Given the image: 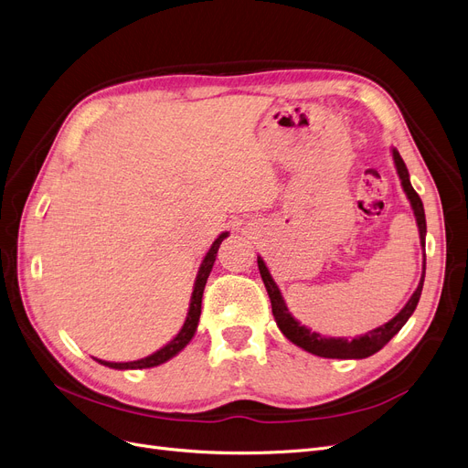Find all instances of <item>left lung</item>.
<instances>
[{"label":"left lung","instance_id":"1","mask_svg":"<svg viewBox=\"0 0 468 468\" xmlns=\"http://www.w3.org/2000/svg\"><path fill=\"white\" fill-rule=\"evenodd\" d=\"M393 154V162H395V169H397V176L401 179V186L405 190V195L410 202V207L414 212V218H417V225H419V235H420V245L424 247L426 243V216H424V206L420 197L417 195V190L412 188L410 179H409V171L407 165L403 162V158L399 155L395 148L391 150ZM258 270H261L262 275V282L266 285V291L270 295L271 301V313L275 318V324L282 330V334L291 341L295 343L297 347L313 353L316 356H324V358H367L374 353H378L379 349L384 347V345L395 335L399 334L401 327L407 324V320L410 318V314L414 313V308H417L419 301H420V292H422V285H424V273H426V254H424V261H422V278L420 283L417 287V291L412 292V297L409 299V303L401 308V313L393 316L388 324L376 327V330L355 337V339H345V337H325L320 335L313 330H308L306 325H301L299 320L292 318V314L289 313V308L282 297V291L278 287V283L273 282L271 273L268 270V266L264 264L262 256H258Z\"/></svg>","mask_w":468,"mask_h":468}]
</instances>
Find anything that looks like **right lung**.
<instances>
[{
	"label": "right lung",
	"mask_w": 468,
	"mask_h": 468,
	"mask_svg": "<svg viewBox=\"0 0 468 468\" xmlns=\"http://www.w3.org/2000/svg\"><path fill=\"white\" fill-rule=\"evenodd\" d=\"M225 237H229V233L225 231L221 233L214 243L210 247V250L206 252L204 261L198 268V273H197V282H195V287H193V295H190V304H188V313H186V320L181 327V332L173 337L165 347H162L160 351H155L144 358H138V360H131V362H108V360H100L96 358L100 365L108 367V368H115V370H138V368H152V367H160L164 365V362H167L169 358L176 356L177 353H181L188 341L195 337L197 334V327H198V320H200V308H202V292H204V287H206V282H207V275H210L212 271V266L216 262V256H218V249L221 245V240Z\"/></svg>",
	"instance_id": "right-lung-1"
}]
</instances>
